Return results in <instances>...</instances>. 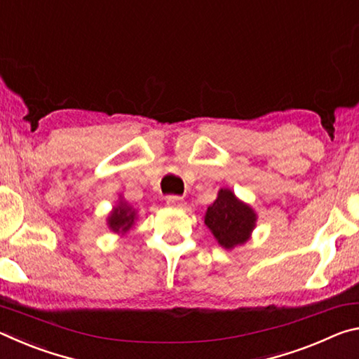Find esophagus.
<instances>
[{
    "mask_svg": "<svg viewBox=\"0 0 359 359\" xmlns=\"http://www.w3.org/2000/svg\"><path fill=\"white\" fill-rule=\"evenodd\" d=\"M166 203H168L169 208H174V209L185 208V199L180 198V196H168Z\"/></svg>",
    "mask_w": 359,
    "mask_h": 359,
    "instance_id": "obj_1",
    "label": "esophagus"
}]
</instances>
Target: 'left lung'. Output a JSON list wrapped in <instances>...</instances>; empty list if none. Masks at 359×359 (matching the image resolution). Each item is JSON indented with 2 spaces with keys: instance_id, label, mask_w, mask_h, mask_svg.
Listing matches in <instances>:
<instances>
[{
  "instance_id": "8db88e82",
  "label": "left lung",
  "mask_w": 359,
  "mask_h": 359,
  "mask_svg": "<svg viewBox=\"0 0 359 359\" xmlns=\"http://www.w3.org/2000/svg\"><path fill=\"white\" fill-rule=\"evenodd\" d=\"M203 218L218 245L233 250L250 241L258 215L252 205L239 199L234 191L220 188L215 201L209 205Z\"/></svg>"
}]
</instances>
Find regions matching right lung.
I'll return each instance as SVG.
<instances>
[{
	"instance_id": "add662e5",
	"label": "right lung",
	"mask_w": 359,
	"mask_h": 359,
	"mask_svg": "<svg viewBox=\"0 0 359 359\" xmlns=\"http://www.w3.org/2000/svg\"><path fill=\"white\" fill-rule=\"evenodd\" d=\"M136 222H137V210L120 194L117 204L114 205L112 210L109 212V215L106 218L107 228L115 234L125 236L133 226H135Z\"/></svg>"
}]
</instances>
